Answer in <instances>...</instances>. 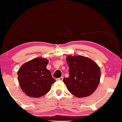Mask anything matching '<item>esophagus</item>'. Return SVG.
<instances>
[{"label":"esophagus","mask_w":122,"mask_h":122,"mask_svg":"<svg viewBox=\"0 0 122 122\" xmlns=\"http://www.w3.org/2000/svg\"><path fill=\"white\" fill-rule=\"evenodd\" d=\"M56 80H59V81H62L63 80V77H60V78H58L56 79Z\"/></svg>","instance_id":"esophagus-1"}]
</instances>
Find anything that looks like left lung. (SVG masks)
<instances>
[{"label":"left lung","mask_w":122,"mask_h":122,"mask_svg":"<svg viewBox=\"0 0 122 122\" xmlns=\"http://www.w3.org/2000/svg\"><path fill=\"white\" fill-rule=\"evenodd\" d=\"M66 61L69 67V77L63 81L69 92L78 98L92 95L100 81L98 65L83 56H67Z\"/></svg>","instance_id":"8db88e82"}]
</instances>
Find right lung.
Here are the masks:
<instances>
[{
  "label": "right lung",
  "mask_w": 122,
  "mask_h": 122,
  "mask_svg": "<svg viewBox=\"0 0 122 122\" xmlns=\"http://www.w3.org/2000/svg\"><path fill=\"white\" fill-rule=\"evenodd\" d=\"M47 59L37 57L25 63L18 72L20 88L27 96L39 98L50 90L55 80L46 68Z\"/></svg>",
  "instance_id": "right-lung-1"
}]
</instances>
